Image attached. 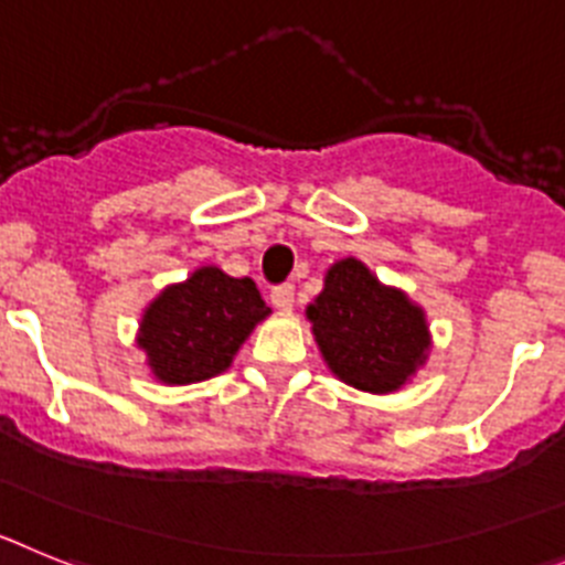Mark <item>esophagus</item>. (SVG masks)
Wrapping results in <instances>:
<instances>
[{
  "label": "esophagus",
  "instance_id": "obj_1",
  "mask_svg": "<svg viewBox=\"0 0 565 565\" xmlns=\"http://www.w3.org/2000/svg\"><path fill=\"white\" fill-rule=\"evenodd\" d=\"M269 301H273V307H278V310H292V303H296V287H292V284H278V287H273V292H269Z\"/></svg>",
  "mask_w": 565,
  "mask_h": 565
}]
</instances>
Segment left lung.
I'll return each instance as SVG.
<instances>
[{"mask_svg":"<svg viewBox=\"0 0 565 565\" xmlns=\"http://www.w3.org/2000/svg\"><path fill=\"white\" fill-rule=\"evenodd\" d=\"M307 316L323 361L355 390H398L426 361L424 312L398 289L381 287L355 258H343L327 273Z\"/></svg>","mask_w":565,"mask_h":565,"instance_id":"1","label":"left lung"}]
</instances>
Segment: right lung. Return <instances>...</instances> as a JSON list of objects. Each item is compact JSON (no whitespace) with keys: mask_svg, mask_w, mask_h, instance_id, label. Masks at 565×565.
Masks as SVG:
<instances>
[{"mask_svg":"<svg viewBox=\"0 0 565 565\" xmlns=\"http://www.w3.org/2000/svg\"><path fill=\"white\" fill-rule=\"evenodd\" d=\"M267 316L269 307L249 278L201 267L150 303L139 347L159 381L195 384L227 370L244 338Z\"/></svg>","mask_w":565,"mask_h":565,"instance_id":"1","label":"right lung"}]
</instances>
